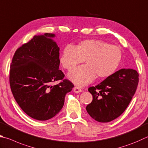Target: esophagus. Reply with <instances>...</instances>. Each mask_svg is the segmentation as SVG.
<instances>
[{
  "instance_id": "obj_1",
  "label": "esophagus",
  "mask_w": 148,
  "mask_h": 148,
  "mask_svg": "<svg viewBox=\"0 0 148 148\" xmlns=\"http://www.w3.org/2000/svg\"><path fill=\"white\" fill-rule=\"evenodd\" d=\"M74 92H76V93H79V92H82V90L81 88L77 87H75L74 88Z\"/></svg>"
}]
</instances>
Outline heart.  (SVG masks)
<instances>
[{
    "label": "heart",
    "instance_id": "b5f03b06",
    "mask_svg": "<svg viewBox=\"0 0 148 148\" xmlns=\"http://www.w3.org/2000/svg\"><path fill=\"white\" fill-rule=\"evenodd\" d=\"M120 48L101 40H85L77 47L67 45L60 58L61 65L72 71L85 60L87 64L75 69L69 77L77 86H84L94 81L97 76L107 77L113 74L122 61Z\"/></svg>",
    "mask_w": 148,
    "mask_h": 148
}]
</instances>
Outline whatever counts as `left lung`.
<instances>
[{
    "mask_svg": "<svg viewBox=\"0 0 148 148\" xmlns=\"http://www.w3.org/2000/svg\"><path fill=\"white\" fill-rule=\"evenodd\" d=\"M138 76L135 70L122 69L88 88L93 98L86 107L88 114L99 122H109L120 116L135 95Z\"/></svg>",
    "mask_w": 148,
    "mask_h": 148,
    "instance_id": "1",
    "label": "left lung"
}]
</instances>
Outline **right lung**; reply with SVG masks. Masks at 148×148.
I'll return each instance as SVG.
<instances>
[{"instance_id": "1", "label": "right lung", "mask_w": 148, "mask_h": 148, "mask_svg": "<svg viewBox=\"0 0 148 148\" xmlns=\"http://www.w3.org/2000/svg\"><path fill=\"white\" fill-rule=\"evenodd\" d=\"M53 34L35 36L16 50L10 65L11 90L18 106L29 116L47 120L55 116L74 85L63 79L60 66V48ZM63 79L58 85L51 83Z\"/></svg>"}]
</instances>
